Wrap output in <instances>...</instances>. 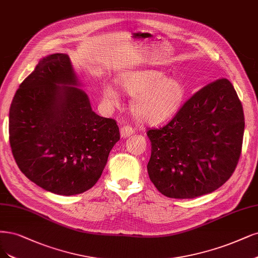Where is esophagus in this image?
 <instances>
[{"label": "esophagus", "mask_w": 258, "mask_h": 258, "mask_svg": "<svg viewBox=\"0 0 258 258\" xmlns=\"http://www.w3.org/2000/svg\"><path fill=\"white\" fill-rule=\"evenodd\" d=\"M135 133H136V130L133 129L131 126H129V125H125V126H122V127L120 128V136H121L123 139L129 138V137H131L132 135H135Z\"/></svg>", "instance_id": "obj_1"}]
</instances>
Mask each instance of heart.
<instances>
[{
	"mask_svg": "<svg viewBox=\"0 0 258 258\" xmlns=\"http://www.w3.org/2000/svg\"><path fill=\"white\" fill-rule=\"evenodd\" d=\"M123 92L132 96L131 111L143 122L159 123L175 115L184 102L186 88L179 79L166 78L160 70H135L119 78ZM104 99L110 105H117L118 94L108 84L104 86Z\"/></svg>",
	"mask_w": 258,
	"mask_h": 258,
	"instance_id": "1",
	"label": "heart"
}]
</instances>
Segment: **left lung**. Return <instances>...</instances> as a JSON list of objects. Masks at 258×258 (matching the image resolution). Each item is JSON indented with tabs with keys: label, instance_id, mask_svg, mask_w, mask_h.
I'll return each instance as SVG.
<instances>
[{
	"label": "left lung",
	"instance_id": "obj_1",
	"mask_svg": "<svg viewBox=\"0 0 258 258\" xmlns=\"http://www.w3.org/2000/svg\"><path fill=\"white\" fill-rule=\"evenodd\" d=\"M242 104L233 84L219 79L186 100L171 121L149 129V178L171 199L214 192L233 175L241 155Z\"/></svg>",
	"mask_w": 258,
	"mask_h": 258
}]
</instances>
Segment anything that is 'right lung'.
Segmentation results:
<instances>
[{"label":"right lung","instance_id":"add662e5","mask_svg":"<svg viewBox=\"0 0 258 258\" xmlns=\"http://www.w3.org/2000/svg\"><path fill=\"white\" fill-rule=\"evenodd\" d=\"M78 86L69 56L54 53L24 79L10 110V143L20 171L67 197L96 184L119 140L116 121L97 115Z\"/></svg>","mask_w":258,"mask_h":258}]
</instances>
